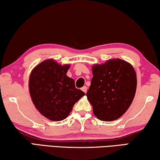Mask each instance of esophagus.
<instances>
[{"label":"esophagus","instance_id":"obj_1","mask_svg":"<svg viewBox=\"0 0 160 160\" xmlns=\"http://www.w3.org/2000/svg\"><path fill=\"white\" fill-rule=\"evenodd\" d=\"M81 90H82L84 92L86 93V92H87V90H88V88H87L86 86H84V87H82Z\"/></svg>","mask_w":160,"mask_h":160}]
</instances>
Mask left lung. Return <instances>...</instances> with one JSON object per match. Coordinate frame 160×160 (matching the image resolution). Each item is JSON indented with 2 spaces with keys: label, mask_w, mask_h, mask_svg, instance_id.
Returning <instances> with one entry per match:
<instances>
[{
  "label": "left lung",
  "mask_w": 160,
  "mask_h": 160,
  "mask_svg": "<svg viewBox=\"0 0 160 160\" xmlns=\"http://www.w3.org/2000/svg\"><path fill=\"white\" fill-rule=\"evenodd\" d=\"M93 77L86 95L96 117L112 121L131 106L137 88V76L131 63L120 58L108 60L92 68Z\"/></svg>",
  "instance_id": "1"
}]
</instances>
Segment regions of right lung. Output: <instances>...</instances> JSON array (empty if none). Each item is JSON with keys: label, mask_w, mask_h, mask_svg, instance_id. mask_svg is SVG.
Returning a JSON list of instances; mask_svg holds the SVG:
<instances>
[{"label": "right lung", "mask_w": 160, "mask_h": 160, "mask_svg": "<svg viewBox=\"0 0 160 160\" xmlns=\"http://www.w3.org/2000/svg\"><path fill=\"white\" fill-rule=\"evenodd\" d=\"M70 66L49 58L35 66L29 75L32 102L39 112L49 120L60 121L66 118L75 103L85 95L75 88L74 80L67 76Z\"/></svg>", "instance_id": "add662e5"}]
</instances>
